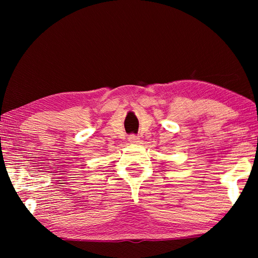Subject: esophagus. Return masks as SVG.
I'll use <instances>...</instances> for the list:
<instances>
[{
	"instance_id": "esophagus-1",
	"label": "esophagus",
	"mask_w": 258,
	"mask_h": 258,
	"mask_svg": "<svg viewBox=\"0 0 258 258\" xmlns=\"http://www.w3.org/2000/svg\"><path fill=\"white\" fill-rule=\"evenodd\" d=\"M128 141L132 143H137L139 141V137H137V135H134V134H131L128 137Z\"/></svg>"
}]
</instances>
